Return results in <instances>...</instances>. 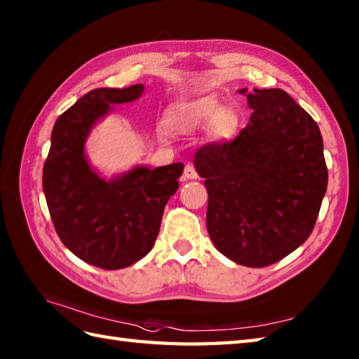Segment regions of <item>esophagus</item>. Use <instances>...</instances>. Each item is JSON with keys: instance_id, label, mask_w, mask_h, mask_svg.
<instances>
[{"instance_id": "34e87169", "label": "esophagus", "mask_w": 359, "mask_h": 359, "mask_svg": "<svg viewBox=\"0 0 359 359\" xmlns=\"http://www.w3.org/2000/svg\"><path fill=\"white\" fill-rule=\"evenodd\" d=\"M199 177V174H197V171H196V168L193 166V165H187L185 166V170H184V179L185 180H194V179H197Z\"/></svg>"}]
</instances>
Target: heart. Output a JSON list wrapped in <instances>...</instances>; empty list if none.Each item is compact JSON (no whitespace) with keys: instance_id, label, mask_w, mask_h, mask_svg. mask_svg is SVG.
Masks as SVG:
<instances>
[{"instance_id":"1","label":"heart","mask_w":359,"mask_h":359,"mask_svg":"<svg viewBox=\"0 0 359 359\" xmlns=\"http://www.w3.org/2000/svg\"><path fill=\"white\" fill-rule=\"evenodd\" d=\"M168 123L177 133H196L205 129L211 142H231L239 134L243 116L239 106L228 104L211 95L174 103L166 114Z\"/></svg>"}]
</instances>
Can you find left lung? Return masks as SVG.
<instances>
[{
	"label": "left lung",
	"instance_id": "1",
	"mask_svg": "<svg viewBox=\"0 0 359 359\" xmlns=\"http://www.w3.org/2000/svg\"><path fill=\"white\" fill-rule=\"evenodd\" d=\"M253 109L233 142L197 149L208 189L207 228L216 248L261 269L284 259L313 231L327 180L316 121L282 89H239Z\"/></svg>",
	"mask_w": 359,
	"mask_h": 359
}]
</instances>
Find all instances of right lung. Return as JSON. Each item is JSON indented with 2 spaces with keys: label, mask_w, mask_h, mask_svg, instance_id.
Wrapping results in <instances>:
<instances>
[{
  "label": "right lung",
  "mask_w": 359,
  "mask_h": 359,
  "mask_svg": "<svg viewBox=\"0 0 359 359\" xmlns=\"http://www.w3.org/2000/svg\"><path fill=\"white\" fill-rule=\"evenodd\" d=\"M143 90V85L98 88L79 98L53 125L43 168V191L58 238L81 261L104 270L125 269L149 253L184 172V163L156 170L137 165L106 179L89 163L85 144L93 128L114 104L134 102Z\"/></svg>",
  "instance_id": "add662e5"
}]
</instances>
